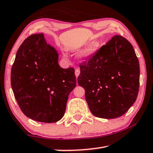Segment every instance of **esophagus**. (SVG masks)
<instances>
[{
  "mask_svg": "<svg viewBox=\"0 0 153 153\" xmlns=\"http://www.w3.org/2000/svg\"><path fill=\"white\" fill-rule=\"evenodd\" d=\"M80 74V70L79 69H76V70H75V75H76V77H78L79 75Z\"/></svg>",
  "mask_w": 153,
  "mask_h": 153,
  "instance_id": "34e87169",
  "label": "esophagus"
}]
</instances>
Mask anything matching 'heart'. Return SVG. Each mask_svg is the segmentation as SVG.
<instances>
[{
  "instance_id": "obj_1",
  "label": "heart",
  "mask_w": 153,
  "mask_h": 153,
  "mask_svg": "<svg viewBox=\"0 0 153 153\" xmlns=\"http://www.w3.org/2000/svg\"><path fill=\"white\" fill-rule=\"evenodd\" d=\"M90 42H91V40L88 41L87 43H86V45H87L88 43ZM99 47V42H98V41H94V42H92L88 46L86 50L82 53L81 59L84 61H86L90 59L96 53V52L98 50Z\"/></svg>"
}]
</instances>
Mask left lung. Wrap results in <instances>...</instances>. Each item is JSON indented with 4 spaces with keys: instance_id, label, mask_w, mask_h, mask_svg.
<instances>
[{
    "instance_id": "obj_1",
    "label": "left lung",
    "mask_w": 153,
    "mask_h": 153,
    "mask_svg": "<svg viewBox=\"0 0 153 153\" xmlns=\"http://www.w3.org/2000/svg\"><path fill=\"white\" fill-rule=\"evenodd\" d=\"M77 77L94 116L114 119L126 113L138 94L140 66L132 45L115 36L88 62L80 65Z\"/></svg>"
}]
</instances>
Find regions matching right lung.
<instances>
[{"instance_id": "add662e5", "label": "right lung", "mask_w": 153, "mask_h": 153, "mask_svg": "<svg viewBox=\"0 0 153 153\" xmlns=\"http://www.w3.org/2000/svg\"><path fill=\"white\" fill-rule=\"evenodd\" d=\"M56 49L43 33L27 38L17 52L11 73L12 90L21 110L33 120L56 122L63 117L69 93L76 86L72 67L63 69Z\"/></svg>"}]
</instances>
